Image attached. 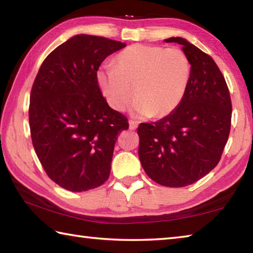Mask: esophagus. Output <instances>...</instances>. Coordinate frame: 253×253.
<instances>
[{
  "label": "esophagus",
  "instance_id": "esophagus-1",
  "mask_svg": "<svg viewBox=\"0 0 253 253\" xmlns=\"http://www.w3.org/2000/svg\"><path fill=\"white\" fill-rule=\"evenodd\" d=\"M137 126H138V124H137V122L130 119V121H129V128H130V129L131 130H135L136 128H137Z\"/></svg>",
  "mask_w": 253,
  "mask_h": 253
}]
</instances>
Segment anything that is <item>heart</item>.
Masks as SVG:
<instances>
[{"mask_svg": "<svg viewBox=\"0 0 253 253\" xmlns=\"http://www.w3.org/2000/svg\"><path fill=\"white\" fill-rule=\"evenodd\" d=\"M190 76L191 63L183 50L132 44L116 55L115 66L98 69L97 83L113 109L125 110L135 95L137 113L162 118L181 104Z\"/></svg>", "mask_w": 253, "mask_h": 253, "instance_id": "obj_1", "label": "heart"}]
</instances>
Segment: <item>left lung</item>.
Here are the masks:
<instances>
[{"label":"left lung","mask_w":253,"mask_h":253,"mask_svg":"<svg viewBox=\"0 0 253 253\" xmlns=\"http://www.w3.org/2000/svg\"><path fill=\"white\" fill-rule=\"evenodd\" d=\"M165 41L183 45L191 63L190 81L172 114L137 128L138 156L154 182L183 187L220 162L230 134L232 104L224 77L209 54L182 38Z\"/></svg>","instance_id":"left-lung-1"}]
</instances>
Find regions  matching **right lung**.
Returning <instances> with one entry per match:
<instances>
[{
  "mask_svg": "<svg viewBox=\"0 0 253 253\" xmlns=\"http://www.w3.org/2000/svg\"><path fill=\"white\" fill-rule=\"evenodd\" d=\"M125 46L75 36L44 59L34 79L29 106L34 151L46 175L68 191H89L108 179L119 132L129 127L97 83L101 62Z\"/></svg>",
  "mask_w": 253,
  "mask_h": 253,
  "instance_id": "obj_1",
  "label": "right lung"
}]
</instances>
